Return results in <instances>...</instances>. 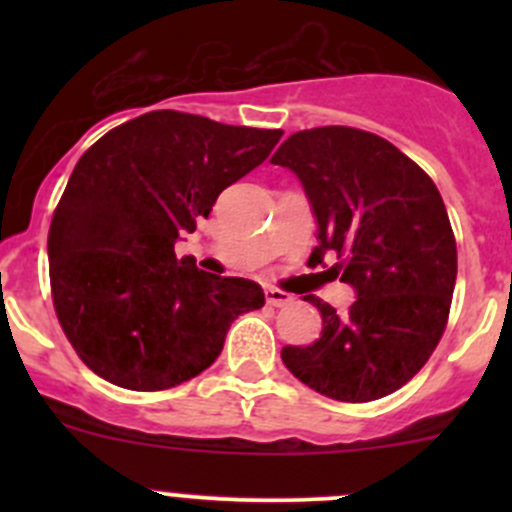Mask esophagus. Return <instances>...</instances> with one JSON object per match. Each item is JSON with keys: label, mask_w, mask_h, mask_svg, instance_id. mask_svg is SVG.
I'll use <instances>...</instances> for the list:
<instances>
[{"label": "esophagus", "mask_w": 512, "mask_h": 512, "mask_svg": "<svg viewBox=\"0 0 512 512\" xmlns=\"http://www.w3.org/2000/svg\"><path fill=\"white\" fill-rule=\"evenodd\" d=\"M265 297H267V304H272V307H285V304L292 302V294L282 292V289L277 287H267Z\"/></svg>", "instance_id": "esophagus-1"}]
</instances>
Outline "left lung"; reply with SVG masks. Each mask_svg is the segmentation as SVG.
<instances>
[{
	"instance_id": "left-lung-1",
	"label": "left lung",
	"mask_w": 512,
	"mask_h": 512,
	"mask_svg": "<svg viewBox=\"0 0 512 512\" xmlns=\"http://www.w3.org/2000/svg\"><path fill=\"white\" fill-rule=\"evenodd\" d=\"M302 183L317 220L312 260L337 257L354 287L347 314L314 294L322 337L285 347L302 384L349 404L381 399L414 379L448 322L458 257L433 180L394 143L349 126L292 133L275 156Z\"/></svg>"
}]
</instances>
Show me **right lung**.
Wrapping results in <instances>:
<instances>
[{"instance_id": "1", "label": "right lung", "mask_w": 512, "mask_h": 512, "mask_svg": "<svg viewBox=\"0 0 512 512\" xmlns=\"http://www.w3.org/2000/svg\"><path fill=\"white\" fill-rule=\"evenodd\" d=\"M282 131L151 111L81 156L49 230V277L61 329L101 379L163 391L208 369L240 314L265 292L175 257L227 185L255 170Z\"/></svg>"}]
</instances>
